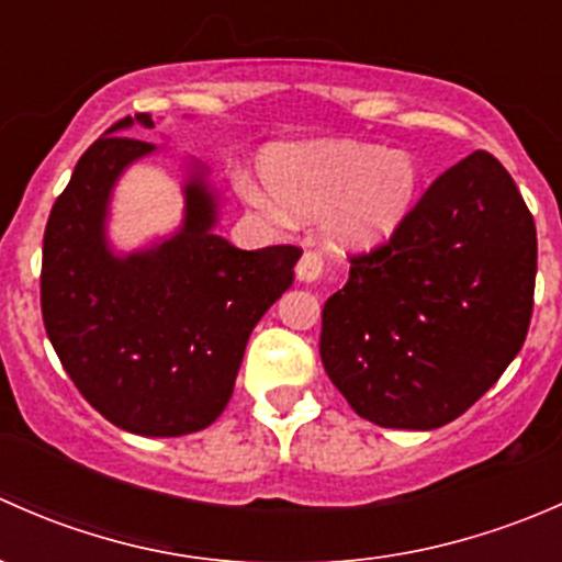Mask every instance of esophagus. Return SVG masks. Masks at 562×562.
<instances>
[{
	"instance_id": "esophagus-1",
	"label": "esophagus",
	"mask_w": 562,
	"mask_h": 562,
	"mask_svg": "<svg viewBox=\"0 0 562 562\" xmlns=\"http://www.w3.org/2000/svg\"><path fill=\"white\" fill-rule=\"evenodd\" d=\"M296 274L302 282H315L317 277L323 274V258L321 252H315V249H307V252L299 258V266H296Z\"/></svg>"
}]
</instances>
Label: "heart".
<instances>
[{
  "mask_svg": "<svg viewBox=\"0 0 562 562\" xmlns=\"http://www.w3.org/2000/svg\"><path fill=\"white\" fill-rule=\"evenodd\" d=\"M271 195L296 214L328 212V234L342 247H378L400 231L422 190V171L407 151L367 144H310L266 157ZM255 206L269 209L249 192Z\"/></svg>",
  "mask_w": 562,
  "mask_h": 562,
  "instance_id": "b5f03b06",
  "label": "heart"
}]
</instances>
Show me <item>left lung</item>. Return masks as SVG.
Masks as SVG:
<instances>
[{
	"label": "left lung",
	"instance_id": "left-lung-1",
	"mask_svg": "<svg viewBox=\"0 0 562 562\" xmlns=\"http://www.w3.org/2000/svg\"><path fill=\"white\" fill-rule=\"evenodd\" d=\"M536 263L522 192L501 160L473 151L389 241L350 255L348 282L323 304L326 375L378 427L454 422L522 350Z\"/></svg>",
	"mask_w": 562,
	"mask_h": 562
}]
</instances>
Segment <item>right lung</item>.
<instances>
[{"label":"right lung","instance_id":"obj_1","mask_svg":"<svg viewBox=\"0 0 562 562\" xmlns=\"http://www.w3.org/2000/svg\"><path fill=\"white\" fill-rule=\"evenodd\" d=\"M124 116L78 160L43 236L45 334L83 400L144 438L206 429L228 405L249 331L291 288L302 249H239L212 231L214 198L187 184L181 234L149 252L113 258L103 239L108 192L155 146L124 135Z\"/></svg>","mask_w":562,"mask_h":562}]
</instances>
